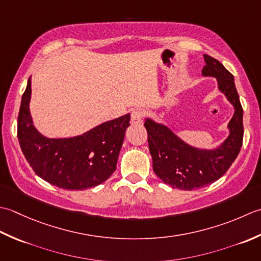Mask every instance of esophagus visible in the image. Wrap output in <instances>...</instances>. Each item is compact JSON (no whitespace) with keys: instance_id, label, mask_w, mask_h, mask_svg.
I'll return each mask as SVG.
<instances>
[{"instance_id":"obj_1","label":"esophagus","mask_w":261,"mask_h":261,"mask_svg":"<svg viewBox=\"0 0 261 261\" xmlns=\"http://www.w3.org/2000/svg\"><path fill=\"white\" fill-rule=\"evenodd\" d=\"M143 117H144V110L141 108H136L132 110V123L133 124H141Z\"/></svg>"}]
</instances>
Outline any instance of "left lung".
<instances>
[{
  "label": "left lung",
  "mask_w": 261,
  "mask_h": 261,
  "mask_svg": "<svg viewBox=\"0 0 261 261\" xmlns=\"http://www.w3.org/2000/svg\"><path fill=\"white\" fill-rule=\"evenodd\" d=\"M204 60L203 76L215 77L220 92L234 108L225 140L217 147L199 148L188 144L170 127L150 117H146L144 123L153 171L164 184L181 190L201 188L219 180L234 162L242 146L243 110L234 77L215 58L205 54Z\"/></svg>",
  "instance_id": "8db88e82"
}]
</instances>
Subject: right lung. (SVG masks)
I'll return each instance as SVG.
<instances>
[{
	"instance_id": "add662e5",
	"label": "right lung",
	"mask_w": 261,
	"mask_h": 261,
	"mask_svg": "<svg viewBox=\"0 0 261 261\" xmlns=\"http://www.w3.org/2000/svg\"><path fill=\"white\" fill-rule=\"evenodd\" d=\"M30 99L31 76L21 99L18 138L35 173L67 190H83L105 182L116 170L130 115L105 121L81 135L50 138L35 127Z\"/></svg>"
}]
</instances>
